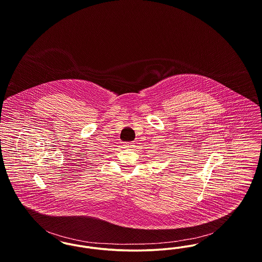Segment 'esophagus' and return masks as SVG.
Here are the masks:
<instances>
[{
	"label": "esophagus",
	"instance_id": "1",
	"mask_svg": "<svg viewBox=\"0 0 262 262\" xmlns=\"http://www.w3.org/2000/svg\"><path fill=\"white\" fill-rule=\"evenodd\" d=\"M134 147V145L132 144V143H128V144H125V148H131Z\"/></svg>",
	"mask_w": 262,
	"mask_h": 262
}]
</instances>
